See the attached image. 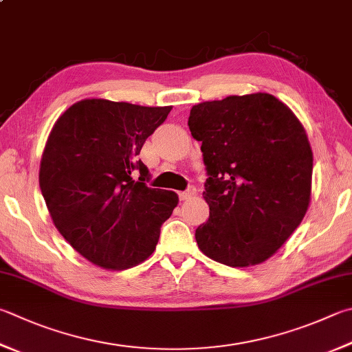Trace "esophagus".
Listing matches in <instances>:
<instances>
[{"label":"esophagus","mask_w":352,"mask_h":352,"mask_svg":"<svg viewBox=\"0 0 352 352\" xmlns=\"http://www.w3.org/2000/svg\"><path fill=\"white\" fill-rule=\"evenodd\" d=\"M195 192H197V189L194 186H189L186 190H183V192L178 194V197H180L182 201H184V200H188V198H190L192 195H195Z\"/></svg>","instance_id":"34e87169"}]
</instances>
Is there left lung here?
I'll return each mask as SVG.
<instances>
[{"mask_svg": "<svg viewBox=\"0 0 352 352\" xmlns=\"http://www.w3.org/2000/svg\"><path fill=\"white\" fill-rule=\"evenodd\" d=\"M201 142L209 220L200 251L219 263H263L302 223L311 200L312 151L294 112L270 94L231 95L190 109Z\"/></svg>", "mask_w": 352, "mask_h": 352, "instance_id": "obj_1", "label": "left lung"}]
</instances>
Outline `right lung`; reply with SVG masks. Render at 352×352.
I'll return each mask as SVG.
<instances>
[{"label":"right lung","instance_id":"obj_1","mask_svg":"<svg viewBox=\"0 0 352 352\" xmlns=\"http://www.w3.org/2000/svg\"><path fill=\"white\" fill-rule=\"evenodd\" d=\"M170 106L81 100L56 120L40 166V188L55 228L91 263L121 271L154 252L178 204L149 188L137 155Z\"/></svg>","mask_w":352,"mask_h":352}]
</instances>
